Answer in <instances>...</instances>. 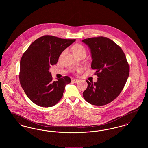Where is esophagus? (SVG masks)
<instances>
[{"instance_id":"1","label":"esophagus","mask_w":148,"mask_h":148,"mask_svg":"<svg viewBox=\"0 0 148 148\" xmlns=\"http://www.w3.org/2000/svg\"><path fill=\"white\" fill-rule=\"evenodd\" d=\"M79 81V80L77 79H73V80H72V82H73V83H77Z\"/></svg>"}]
</instances>
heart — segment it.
<instances>
[{"mask_svg": "<svg viewBox=\"0 0 148 148\" xmlns=\"http://www.w3.org/2000/svg\"><path fill=\"white\" fill-rule=\"evenodd\" d=\"M82 52H86L85 48L83 45H82V44H77L74 45V47H73L74 54H77V53H82ZM82 71V69L80 68H79L77 69V71Z\"/></svg>", "mask_w": 148, "mask_h": 148, "instance_id": "b5f03b06", "label": "heart"}]
</instances>
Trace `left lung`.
I'll use <instances>...</instances> for the list:
<instances>
[{
    "mask_svg": "<svg viewBox=\"0 0 148 148\" xmlns=\"http://www.w3.org/2000/svg\"><path fill=\"white\" fill-rule=\"evenodd\" d=\"M82 42L90 49L91 67L98 77L96 83L86 80L88 87L83 97L92 105L104 106L123 90L129 75V65L121 48L106 37L90 38Z\"/></svg>",
    "mask_w": 148,
    "mask_h": 148,
    "instance_id": "left-lung-1",
    "label": "left lung"
}]
</instances>
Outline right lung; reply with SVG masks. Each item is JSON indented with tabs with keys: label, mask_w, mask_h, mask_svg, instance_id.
<instances>
[{
	"label": "right lung",
	"mask_w": 148,
	"mask_h": 148,
	"mask_svg": "<svg viewBox=\"0 0 148 148\" xmlns=\"http://www.w3.org/2000/svg\"><path fill=\"white\" fill-rule=\"evenodd\" d=\"M75 40L44 35L32 42L23 54L21 59L20 83L35 104L51 107L62 98L71 78L65 76L53 81L50 67L57 63L62 53Z\"/></svg>",
	"instance_id": "obj_1"
}]
</instances>
